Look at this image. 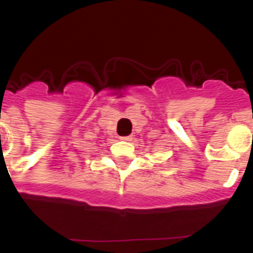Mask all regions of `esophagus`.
Segmentation results:
<instances>
[{"label":"esophagus","mask_w":253,"mask_h":253,"mask_svg":"<svg viewBox=\"0 0 253 253\" xmlns=\"http://www.w3.org/2000/svg\"><path fill=\"white\" fill-rule=\"evenodd\" d=\"M123 140H125V142H130L131 139H133V137L131 135H125V137H122Z\"/></svg>","instance_id":"1"}]
</instances>
